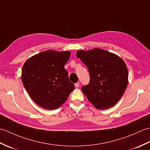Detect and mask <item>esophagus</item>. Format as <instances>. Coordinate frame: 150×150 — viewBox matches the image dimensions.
Returning a JSON list of instances; mask_svg holds the SVG:
<instances>
[{
  "instance_id": "esophagus-1",
  "label": "esophagus",
  "mask_w": 150,
  "mask_h": 150,
  "mask_svg": "<svg viewBox=\"0 0 150 150\" xmlns=\"http://www.w3.org/2000/svg\"><path fill=\"white\" fill-rule=\"evenodd\" d=\"M75 87L78 88V87L79 86H80V82H77V83H75Z\"/></svg>"
}]
</instances>
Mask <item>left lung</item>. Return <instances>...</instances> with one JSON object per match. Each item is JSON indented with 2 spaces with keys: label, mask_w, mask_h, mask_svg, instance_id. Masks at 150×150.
<instances>
[{
  "label": "left lung",
  "mask_w": 150,
  "mask_h": 150,
  "mask_svg": "<svg viewBox=\"0 0 150 150\" xmlns=\"http://www.w3.org/2000/svg\"><path fill=\"white\" fill-rule=\"evenodd\" d=\"M77 57L86 66L90 73V82L81 88L88 100L97 109L113 106L128 85V68L123 60L98 48L79 50Z\"/></svg>",
  "instance_id": "left-lung-1"
}]
</instances>
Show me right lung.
Returning <instances> with one entry per match:
<instances>
[{
	"label": "right lung",
	"instance_id": "right-lung-1",
	"mask_svg": "<svg viewBox=\"0 0 150 150\" xmlns=\"http://www.w3.org/2000/svg\"><path fill=\"white\" fill-rule=\"evenodd\" d=\"M70 54L69 52L45 51L24 63L22 83L30 97L40 107L57 109L75 89L64 68Z\"/></svg>",
	"mask_w": 150,
	"mask_h": 150
}]
</instances>
